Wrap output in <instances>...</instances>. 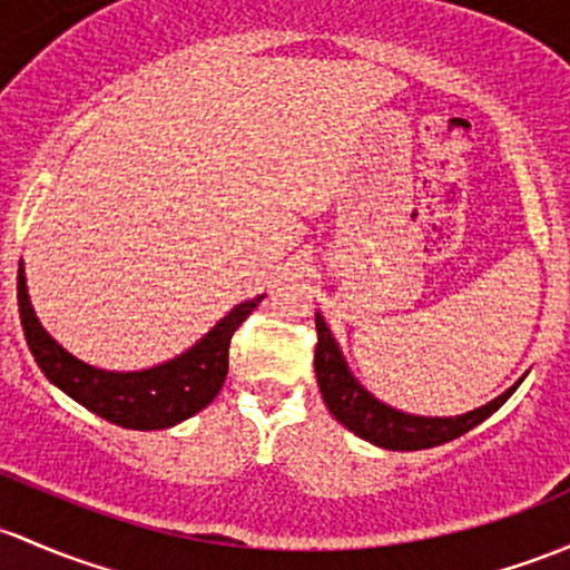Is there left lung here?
Instances as JSON below:
<instances>
[{
	"label": "left lung",
	"mask_w": 570,
	"mask_h": 570,
	"mask_svg": "<svg viewBox=\"0 0 570 570\" xmlns=\"http://www.w3.org/2000/svg\"><path fill=\"white\" fill-rule=\"evenodd\" d=\"M316 333H320V344H316L314 352V368L327 410H331V415L341 426L350 429L352 434L371 442V445L385 448V451H426V448L445 445V442L456 440V436L475 429L478 423L487 421L491 412L500 410L524 380L522 376L505 393L491 399L489 404L478 406V410L464 412V415H412V412L395 410V406L376 399L374 393L365 391L361 382H357V376L352 374L338 341H335V335L331 333L320 311H316Z\"/></svg>",
	"instance_id": "8db88e82"
}]
</instances>
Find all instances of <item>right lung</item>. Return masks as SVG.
Segmentation results:
<instances>
[{
    "instance_id": "1",
    "label": "right lung",
    "mask_w": 570,
    "mask_h": 570,
    "mask_svg": "<svg viewBox=\"0 0 570 570\" xmlns=\"http://www.w3.org/2000/svg\"><path fill=\"white\" fill-rule=\"evenodd\" d=\"M262 301L265 295L235 305L213 331L171 361L139 371H109L70 355L40 325L29 301L23 259L18 262V311L23 335L46 380L104 421L134 431L171 429L205 410L224 387L232 335Z\"/></svg>"
}]
</instances>
